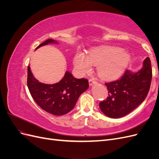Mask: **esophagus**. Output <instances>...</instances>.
<instances>
[{
	"label": "esophagus",
	"mask_w": 159,
	"mask_h": 159,
	"mask_svg": "<svg viewBox=\"0 0 159 159\" xmlns=\"http://www.w3.org/2000/svg\"><path fill=\"white\" fill-rule=\"evenodd\" d=\"M97 84V81H95V79L91 78V79H89V84L90 86L93 85H94V84Z\"/></svg>",
	"instance_id": "34e87169"
}]
</instances>
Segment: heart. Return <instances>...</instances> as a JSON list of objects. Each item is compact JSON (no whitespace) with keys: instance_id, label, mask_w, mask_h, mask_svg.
I'll use <instances>...</instances> for the list:
<instances>
[{"instance_id":"1","label":"heart","mask_w":159,"mask_h":159,"mask_svg":"<svg viewBox=\"0 0 159 159\" xmlns=\"http://www.w3.org/2000/svg\"><path fill=\"white\" fill-rule=\"evenodd\" d=\"M131 56L127 51L118 47L104 46L91 50L88 55L77 52L73 64L81 75L89 73L93 66H98V75L102 79L115 80L126 70Z\"/></svg>"}]
</instances>
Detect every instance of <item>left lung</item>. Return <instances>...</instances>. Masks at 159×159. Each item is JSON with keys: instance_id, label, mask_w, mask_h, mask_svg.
I'll use <instances>...</instances> for the list:
<instances>
[{"instance_id": "obj_1", "label": "left lung", "mask_w": 159, "mask_h": 159, "mask_svg": "<svg viewBox=\"0 0 159 159\" xmlns=\"http://www.w3.org/2000/svg\"><path fill=\"white\" fill-rule=\"evenodd\" d=\"M151 80V60L147 57L140 70L137 72L126 70L119 80L105 84L109 96L99 103L100 109L111 118L125 116L145 100Z\"/></svg>"}]
</instances>
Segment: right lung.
Returning <instances> with one entry per match:
<instances>
[{"mask_svg":"<svg viewBox=\"0 0 159 159\" xmlns=\"http://www.w3.org/2000/svg\"><path fill=\"white\" fill-rule=\"evenodd\" d=\"M48 44H57V42L48 39L42 43L36 48ZM27 85L32 98L46 112L60 116L74 109L80 95L89 88L88 80L77 79L70 71H66L59 82L46 84L37 80L28 67Z\"/></svg>","mask_w":159,"mask_h":159,"instance_id":"obj_1","label":"right lung"}]
</instances>
